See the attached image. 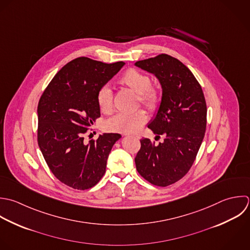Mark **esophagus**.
I'll return each instance as SVG.
<instances>
[{"mask_svg": "<svg viewBox=\"0 0 250 250\" xmlns=\"http://www.w3.org/2000/svg\"><path fill=\"white\" fill-rule=\"evenodd\" d=\"M125 136H128L127 134H125ZM133 137H134V138H136V139H139V138H140V135L136 134V135H133Z\"/></svg>", "mask_w": 250, "mask_h": 250, "instance_id": "34e87169", "label": "esophagus"}]
</instances>
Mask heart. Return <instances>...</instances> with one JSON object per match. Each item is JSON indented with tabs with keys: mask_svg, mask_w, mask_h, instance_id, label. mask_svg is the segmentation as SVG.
I'll list each match as a JSON object with an SVG mask.
<instances>
[{
	"mask_svg": "<svg viewBox=\"0 0 250 250\" xmlns=\"http://www.w3.org/2000/svg\"><path fill=\"white\" fill-rule=\"evenodd\" d=\"M123 84H125L139 95V101L147 109L153 111L161 103V92L159 88L151 85V78L136 69L126 70L120 79ZM98 105L102 112H109L113 106V93L108 85H103L97 94ZM147 121L145 111L138 110L134 113H119L111 118L107 126L110 130L134 133L142 127Z\"/></svg>",
	"mask_w": 250,
	"mask_h": 250,
	"instance_id": "b5f03b06",
	"label": "heart"
}]
</instances>
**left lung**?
Here are the masks:
<instances>
[{
	"mask_svg": "<svg viewBox=\"0 0 250 250\" xmlns=\"http://www.w3.org/2000/svg\"><path fill=\"white\" fill-rule=\"evenodd\" d=\"M135 66L154 74L163 94L155 119L148 127L164 142L140 140L135 157L139 174L153 185L166 187L183 178L193 166L207 127V103L201 84L178 59L160 54Z\"/></svg>",
	"mask_w": 250,
	"mask_h": 250,
	"instance_id": "left-lung-1",
	"label": "left lung"
}]
</instances>
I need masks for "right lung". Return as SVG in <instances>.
<instances>
[{"label":"right lung","mask_w":250,"mask_h":250,"mask_svg":"<svg viewBox=\"0 0 250 250\" xmlns=\"http://www.w3.org/2000/svg\"><path fill=\"white\" fill-rule=\"evenodd\" d=\"M125 65L78 57L50 81L38 104V144L46 165L63 184L77 190L96 185L109 154L122 137L104 133L84 143L83 135L100 117L97 94Z\"/></svg>","instance_id":"right-lung-1"}]
</instances>
